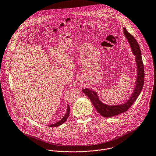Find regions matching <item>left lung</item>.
<instances>
[{
  "label": "left lung",
  "instance_id": "obj_1",
  "mask_svg": "<svg viewBox=\"0 0 156 156\" xmlns=\"http://www.w3.org/2000/svg\"><path fill=\"white\" fill-rule=\"evenodd\" d=\"M123 33L129 44L133 55L136 56V62L137 64L136 85L129 99H128L125 103L121 105H108L103 103L100 100L97 92L87 88L82 90V92L89 97L97 112L104 117H111L127 111L139 96L144 84V66L142 61V52L139 45L134 37L128 32L125 28H123Z\"/></svg>",
  "mask_w": 156,
  "mask_h": 156
}]
</instances>
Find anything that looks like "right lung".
Segmentation results:
<instances>
[{
	"label": "right lung",
	"mask_w": 156,
	"mask_h": 156,
	"mask_svg": "<svg viewBox=\"0 0 156 156\" xmlns=\"http://www.w3.org/2000/svg\"><path fill=\"white\" fill-rule=\"evenodd\" d=\"M69 114H70V106L69 105H67V111H66V114L64 115V116L61 119V120H60L59 122L54 123V124H52V125H48L50 127H57V126H59L61 125H62L67 119V118L69 117Z\"/></svg>",
	"instance_id": "obj_1"
}]
</instances>
